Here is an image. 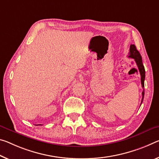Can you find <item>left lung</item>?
I'll use <instances>...</instances> for the list:
<instances>
[{
    "label": "left lung",
    "instance_id": "8db88e82",
    "mask_svg": "<svg viewBox=\"0 0 159 159\" xmlns=\"http://www.w3.org/2000/svg\"><path fill=\"white\" fill-rule=\"evenodd\" d=\"M129 58H132V59H134V61L137 63V65L138 66L139 70L140 75H141V83H142V86L143 88V92H142V102H141V105L143 102V96H144V80H145V69L144 66H143V63H142V58L141 56L140 53L139 52L138 50L137 49L134 44H131L130 45V49H129Z\"/></svg>",
    "mask_w": 159,
    "mask_h": 159
}]
</instances>
